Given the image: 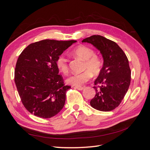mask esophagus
I'll return each mask as SVG.
<instances>
[{
	"label": "esophagus",
	"instance_id": "1",
	"mask_svg": "<svg viewBox=\"0 0 150 150\" xmlns=\"http://www.w3.org/2000/svg\"><path fill=\"white\" fill-rule=\"evenodd\" d=\"M74 88H76V89H78V90H79V91H82V90H83V89H84V88L83 87V86H75Z\"/></svg>",
	"mask_w": 150,
	"mask_h": 150
}]
</instances>
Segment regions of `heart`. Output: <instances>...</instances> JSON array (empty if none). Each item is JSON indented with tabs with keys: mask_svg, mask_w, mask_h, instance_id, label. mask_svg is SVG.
Masks as SVG:
<instances>
[{
	"mask_svg": "<svg viewBox=\"0 0 150 150\" xmlns=\"http://www.w3.org/2000/svg\"><path fill=\"white\" fill-rule=\"evenodd\" d=\"M72 53L84 61V69L81 73L74 74L70 76L66 80L67 83L71 85L79 86L91 79L93 74L98 75L100 73L103 63L100 57L94 54V50L84 45H81L72 50ZM57 69L63 74H67L69 71L67 59L62 55L59 56L56 61Z\"/></svg>",
	"mask_w": 150,
	"mask_h": 150,
	"instance_id": "1",
	"label": "heart"
}]
</instances>
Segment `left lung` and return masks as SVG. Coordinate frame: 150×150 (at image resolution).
<instances>
[{
  "label": "left lung",
  "mask_w": 150,
  "mask_h": 150,
  "mask_svg": "<svg viewBox=\"0 0 150 150\" xmlns=\"http://www.w3.org/2000/svg\"><path fill=\"white\" fill-rule=\"evenodd\" d=\"M93 44L102 54L104 64L94 81L96 95L90 101L93 108L110 111L118 106L130 85L131 69L129 61L122 49L115 42L99 35L83 40Z\"/></svg>",
  "instance_id": "obj_1"
}]
</instances>
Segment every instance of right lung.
Returning a JSON list of instances; mask_svg holds the SVG:
<instances>
[{
	"label": "right lung",
	"mask_w": 150,
	"mask_h": 150,
	"mask_svg": "<svg viewBox=\"0 0 150 150\" xmlns=\"http://www.w3.org/2000/svg\"><path fill=\"white\" fill-rule=\"evenodd\" d=\"M76 40L46 39L29 44L19 55L15 68L14 81L22 103L31 114L50 118L63 108L65 85L59 74L56 61Z\"/></svg>",
	"instance_id": "1"
}]
</instances>
